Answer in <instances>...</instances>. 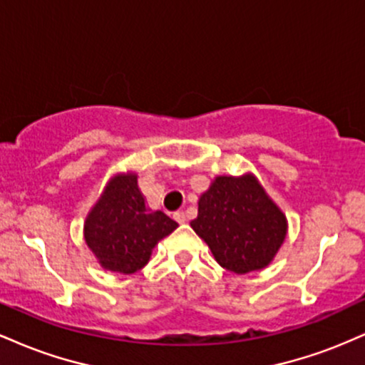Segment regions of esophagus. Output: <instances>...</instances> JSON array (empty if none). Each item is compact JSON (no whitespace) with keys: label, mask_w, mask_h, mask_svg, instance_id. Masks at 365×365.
I'll return each mask as SVG.
<instances>
[{"label":"esophagus","mask_w":365,"mask_h":365,"mask_svg":"<svg viewBox=\"0 0 365 365\" xmlns=\"http://www.w3.org/2000/svg\"><path fill=\"white\" fill-rule=\"evenodd\" d=\"M173 217L178 221L180 225H183V223H185V221H187V216H185V212H183V211H177V212H175V215H173Z\"/></svg>","instance_id":"34e87169"}]
</instances>
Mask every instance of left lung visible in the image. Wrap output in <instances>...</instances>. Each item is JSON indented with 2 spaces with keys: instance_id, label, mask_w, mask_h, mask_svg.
Instances as JSON below:
<instances>
[{
  "instance_id": "obj_1",
  "label": "left lung",
  "mask_w": 365,
  "mask_h": 365,
  "mask_svg": "<svg viewBox=\"0 0 365 365\" xmlns=\"http://www.w3.org/2000/svg\"><path fill=\"white\" fill-rule=\"evenodd\" d=\"M190 226L216 262L237 274L269 266L288 232L287 216L254 173L212 180L199 197V215Z\"/></svg>"
}]
</instances>
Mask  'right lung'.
Instances as JSON below:
<instances>
[{
  "instance_id": "add662e5",
  "label": "right lung",
  "mask_w": 365,
  "mask_h": 365,
  "mask_svg": "<svg viewBox=\"0 0 365 365\" xmlns=\"http://www.w3.org/2000/svg\"><path fill=\"white\" fill-rule=\"evenodd\" d=\"M178 223L153 211L137 183L135 171L110 178L83 221V240L103 269L133 274L149 262L159 240Z\"/></svg>"
}]
</instances>
